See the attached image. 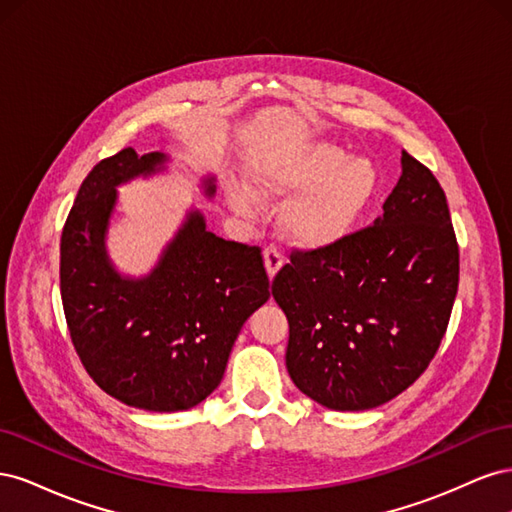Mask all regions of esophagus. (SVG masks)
Wrapping results in <instances>:
<instances>
[{
  "label": "esophagus",
  "mask_w": 512,
  "mask_h": 512,
  "mask_svg": "<svg viewBox=\"0 0 512 512\" xmlns=\"http://www.w3.org/2000/svg\"><path fill=\"white\" fill-rule=\"evenodd\" d=\"M262 258H265V267H267L269 277H275V273L280 271V267L284 265V256L273 245L265 247V252H262Z\"/></svg>",
  "instance_id": "obj_1"
}]
</instances>
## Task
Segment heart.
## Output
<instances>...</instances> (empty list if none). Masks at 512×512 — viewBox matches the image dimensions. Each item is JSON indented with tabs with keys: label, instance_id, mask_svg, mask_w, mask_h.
<instances>
[{
	"label": "heart",
	"instance_id": "obj_1",
	"mask_svg": "<svg viewBox=\"0 0 512 512\" xmlns=\"http://www.w3.org/2000/svg\"><path fill=\"white\" fill-rule=\"evenodd\" d=\"M257 190L245 183L228 185L230 205L250 220L262 213L260 200L282 203L286 237L301 247H329L342 241L361 222L378 190V173L371 162L350 158L342 147L314 143L258 160L250 168Z\"/></svg>",
	"mask_w": 512,
	"mask_h": 512
}]
</instances>
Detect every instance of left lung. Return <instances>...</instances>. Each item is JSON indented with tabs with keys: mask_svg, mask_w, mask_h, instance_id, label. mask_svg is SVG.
<instances>
[{
	"mask_svg": "<svg viewBox=\"0 0 512 512\" xmlns=\"http://www.w3.org/2000/svg\"><path fill=\"white\" fill-rule=\"evenodd\" d=\"M457 286L459 245L444 190L401 151V177L374 224L292 252L275 275L292 382L331 410L386 404L436 356Z\"/></svg>",
	"mask_w": 512,
	"mask_h": 512,
	"instance_id": "obj_1",
	"label": "left lung"
}]
</instances>
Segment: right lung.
Returning <instances> with one entry per match:
<instances>
[{
    "mask_svg": "<svg viewBox=\"0 0 512 512\" xmlns=\"http://www.w3.org/2000/svg\"><path fill=\"white\" fill-rule=\"evenodd\" d=\"M160 151L132 147L98 162L61 232L59 288L76 354L104 393L149 412L198 406L222 382L232 344L269 299L260 247L224 241L190 211L145 277H123L104 235L117 185L164 170ZM205 194H215L213 177Z\"/></svg>",
    "mask_w": 512,
    "mask_h": 512,
    "instance_id": "add662e5",
    "label": "right lung"
}]
</instances>
